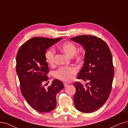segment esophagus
<instances>
[{
  "mask_svg": "<svg viewBox=\"0 0 128 128\" xmlns=\"http://www.w3.org/2000/svg\"><path fill=\"white\" fill-rule=\"evenodd\" d=\"M64 87H65V88H66V87H67V86H68V85L67 83H64Z\"/></svg>",
  "mask_w": 128,
  "mask_h": 128,
  "instance_id": "34e87169",
  "label": "esophagus"
}]
</instances>
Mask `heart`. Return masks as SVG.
<instances>
[{"label":"heart","instance_id":"b5f03b06","mask_svg":"<svg viewBox=\"0 0 128 128\" xmlns=\"http://www.w3.org/2000/svg\"><path fill=\"white\" fill-rule=\"evenodd\" d=\"M60 51L69 56H74L77 61H80L83 59V54L81 52H76L77 46L73 42H66L59 46ZM45 60L47 63L53 65L54 63L55 53L54 50L51 49L46 51L45 54ZM76 69L73 67H61L54 72V76L65 82H70L73 78V75L76 73Z\"/></svg>","mask_w":128,"mask_h":128}]
</instances>
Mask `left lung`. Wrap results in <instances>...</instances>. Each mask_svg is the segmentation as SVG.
<instances>
[{"label":"left lung","mask_w":128,"mask_h":128,"mask_svg":"<svg viewBox=\"0 0 128 128\" xmlns=\"http://www.w3.org/2000/svg\"><path fill=\"white\" fill-rule=\"evenodd\" d=\"M70 40L82 45L86 52L83 67L77 78L88 82L86 87L78 82L74 83L75 106L79 111L90 113L101 107L110 96L114 74L112 53L106 42L94 36Z\"/></svg>","instance_id":"1"}]
</instances>
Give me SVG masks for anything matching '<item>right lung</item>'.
Listing matches in <instances>:
<instances>
[{
    "label": "right lung",
    "mask_w": 128,
    "mask_h": 128,
    "mask_svg": "<svg viewBox=\"0 0 128 128\" xmlns=\"http://www.w3.org/2000/svg\"><path fill=\"white\" fill-rule=\"evenodd\" d=\"M61 40L62 38L34 37L23 44L17 53L16 70L22 94L31 107L41 113L55 109L56 94L64 88L62 82L58 80H53L47 90L42 84L48 80L46 50Z\"/></svg>",
    "instance_id": "1"
}]
</instances>
